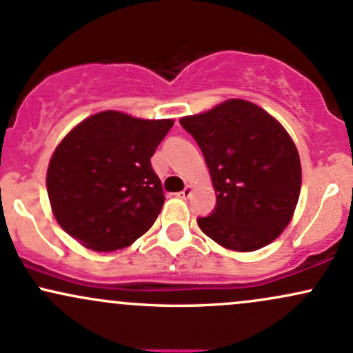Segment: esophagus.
Returning <instances> with one entry per match:
<instances>
[{"label": "esophagus", "instance_id": "obj_1", "mask_svg": "<svg viewBox=\"0 0 353 353\" xmlns=\"http://www.w3.org/2000/svg\"><path fill=\"white\" fill-rule=\"evenodd\" d=\"M192 194V188L191 185H185L184 191H181L179 194H177V197H181V199H188V197H191Z\"/></svg>", "mask_w": 353, "mask_h": 353}]
</instances>
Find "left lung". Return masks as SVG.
<instances>
[{
    "label": "left lung",
    "instance_id": "obj_1",
    "mask_svg": "<svg viewBox=\"0 0 353 353\" xmlns=\"http://www.w3.org/2000/svg\"><path fill=\"white\" fill-rule=\"evenodd\" d=\"M203 150L216 209L201 231L239 253L268 246L285 231L298 204L301 164L293 139L256 103L230 99L179 120Z\"/></svg>",
    "mask_w": 353,
    "mask_h": 353
}]
</instances>
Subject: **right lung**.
<instances>
[{
  "label": "right lung",
  "mask_w": 353,
  "mask_h": 353,
  "mask_svg": "<svg viewBox=\"0 0 353 353\" xmlns=\"http://www.w3.org/2000/svg\"><path fill=\"white\" fill-rule=\"evenodd\" d=\"M172 119L103 110L77 123L53 150L46 191L61 230L88 250L108 253L145 234L164 204L150 157Z\"/></svg>",
  "instance_id": "right-lung-1"
}]
</instances>
